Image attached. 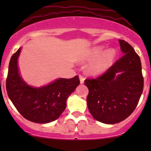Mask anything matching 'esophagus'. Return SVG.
Segmentation results:
<instances>
[{"label": "esophagus", "instance_id": "esophagus-1", "mask_svg": "<svg viewBox=\"0 0 151 151\" xmlns=\"http://www.w3.org/2000/svg\"><path fill=\"white\" fill-rule=\"evenodd\" d=\"M79 80H80L81 84H83L84 81V77L82 75H79Z\"/></svg>", "mask_w": 151, "mask_h": 151}]
</instances>
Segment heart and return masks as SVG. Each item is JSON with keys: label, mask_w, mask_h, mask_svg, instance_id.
I'll list each match as a JSON object with an SVG mask.
<instances>
[{"label": "heart", "mask_w": 151, "mask_h": 151, "mask_svg": "<svg viewBox=\"0 0 151 151\" xmlns=\"http://www.w3.org/2000/svg\"><path fill=\"white\" fill-rule=\"evenodd\" d=\"M116 57V52L114 50H108L104 53L102 47H95L91 50L84 60L87 62H91L88 67L90 74H97L108 70L113 63Z\"/></svg>", "instance_id": "obj_1"}]
</instances>
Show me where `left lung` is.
<instances>
[{
  "instance_id": "obj_1",
  "label": "left lung",
  "mask_w": 151,
  "mask_h": 151,
  "mask_svg": "<svg viewBox=\"0 0 151 151\" xmlns=\"http://www.w3.org/2000/svg\"><path fill=\"white\" fill-rule=\"evenodd\" d=\"M123 56L103 74L86 79L87 106L93 119L106 124L125 120L136 108L143 89L141 59L131 45L119 40Z\"/></svg>"
}]
</instances>
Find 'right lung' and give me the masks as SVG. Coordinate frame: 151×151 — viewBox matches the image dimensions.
<instances>
[{"mask_svg": "<svg viewBox=\"0 0 151 151\" xmlns=\"http://www.w3.org/2000/svg\"><path fill=\"white\" fill-rule=\"evenodd\" d=\"M21 48L13 55L8 67L6 90L8 97L27 120L46 124L57 120L67 105V98L80 84L78 75L57 79L42 87H32L22 80L18 67Z\"/></svg>", "mask_w": 151, "mask_h": 151, "instance_id": "right-lung-1", "label": "right lung"}]
</instances>
